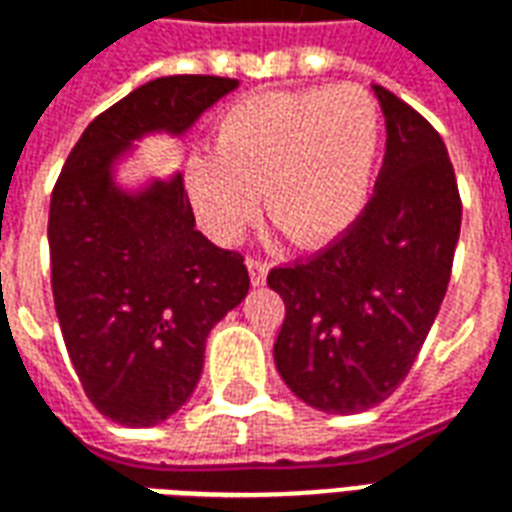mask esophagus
I'll list each match as a JSON object with an SVG mask.
<instances>
[{"label":"esophagus","instance_id":"esophagus-1","mask_svg":"<svg viewBox=\"0 0 512 512\" xmlns=\"http://www.w3.org/2000/svg\"><path fill=\"white\" fill-rule=\"evenodd\" d=\"M246 268H249V279H252V285H255V288L266 285V277H268L266 260H260V257H246Z\"/></svg>","mask_w":512,"mask_h":512}]
</instances>
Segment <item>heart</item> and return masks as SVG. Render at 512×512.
<instances>
[{
	"instance_id": "1",
	"label": "heart",
	"mask_w": 512,
	"mask_h": 512,
	"mask_svg": "<svg viewBox=\"0 0 512 512\" xmlns=\"http://www.w3.org/2000/svg\"><path fill=\"white\" fill-rule=\"evenodd\" d=\"M216 153H194L183 183L205 233L241 238L260 205L299 246H321L365 211L381 150V115L356 87L266 90L216 123Z\"/></svg>"
}]
</instances>
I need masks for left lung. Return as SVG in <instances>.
Segmentation results:
<instances>
[{
	"mask_svg": "<svg viewBox=\"0 0 512 512\" xmlns=\"http://www.w3.org/2000/svg\"><path fill=\"white\" fill-rule=\"evenodd\" d=\"M386 153L351 230L318 255L268 274L285 301L274 343L282 381L307 406L359 414L384 403L439 315L461 235L447 147L425 117L373 84Z\"/></svg>",
	"mask_w": 512,
	"mask_h": 512,
	"instance_id": "8db88e82",
	"label": "left lung"
}]
</instances>
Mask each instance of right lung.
Masks as SVG:
<instances>
[{
    "instance_id": "right-lung-1",
    "label": "right lung",
    "mask_w": 512,
    "mask_h": 512,
    "mask_svg": "<svg viewBox=\"0 0 512 512\" xmlns=\"http://www.w3.org/2000/svg\"><path fill=\"white\" fill-rule=\"evenodd\" d=\"M238 79L164 76L84 128L51 194V290L65 348L93 406L153 428L194 392L205 340L249 293L244 257L194 227L180 172L123 186L150 134L183 136Z\"/></svg>"
}]
</instances>
